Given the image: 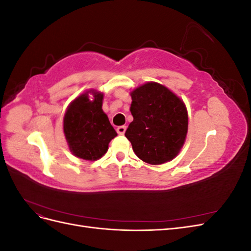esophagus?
Returning a JSON list of instances; mask_svg holds the SVG:
<instances>
[{"label": "esophagus", "mask_w": 251, "mask_h": 251, "mask_svg": "<svg viewBox=\"0 0 251 251\" xmlns=\"http://www.w3.org/2000/svg\"><path fill=\"white\" fill-rule=\"evenodd\" d=\"M126 126H120L116 128V131L119 135H124L126 133Z\"/></svg>", "instance_id": "34e87169"}]
</instances>
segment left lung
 I'll return each mask as SVG.
<instances>
[{
  "instance_id": "left-lung-1",
  "label": "left lung",
  "mask_w": 251,
  "mask_h": 251,
  "mask_svg": "<svg viewBox=\"0 0 251 251\" xmlns=\"http://www.w3.org/2000/svg\"><path fill=\"white\" fill-rule=\"evenodd\" d=\"M133 121L126 131L134 153L142 161L159 165L177 157L186 139L185 103L165 86L148 81L130 93Z\"/></svg>"
}]
</instances>
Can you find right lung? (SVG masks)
<instances>
[{"instance_id": "1", "label": "right lung", "mask_w": 251, "mask_h": 251, "mask_svg": "<svg viewBox=\"0 0 251 251\" xmlns=\"http://www.w3.org/2000/svg\"><path fill=\"white\" fill-rule=\"evenodd\" d=\"M102 100L103 93L91 89L73 100L65 113L63 127L68 147L75 157L83 160L100 159L117 136L102 111Z\"/></svg>"}]
</instances>
